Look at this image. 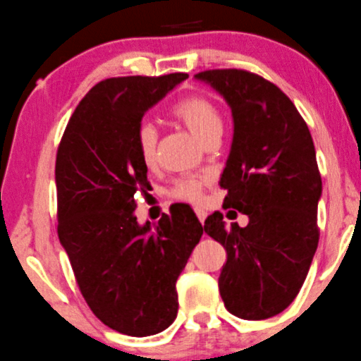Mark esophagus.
Segmentation results:
<instances>
[{
  "instance_id": "esophagus-1",
  "label": "esophagus",
  "mask_w": 361,
  "mask_h": 361,
  "mask_svg": "<svg viewBox=\"0 0 361 361\" xmlns=\"http://www.w3.org/2000/svg\"><path fill=\"white\" fill-rule=\"evenodd\" d=\"M195 214H197V218H199V221L204 225V221H206V212H204L202 209H195Z\"/></svg>"
}]
</instances>
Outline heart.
Wrapping results in <instances>:
<instances>
[{"label": "heart", "instance_id": "obj_1", "mask_svg": "<svg viewBox=\"0 0 361 361\" xmlns=\"http://www.w3.org/2000/svg\"><path fill=\"white\" fill-rule=\"evenodd\" d=\"M171 116L190 130L206 145L211 140L221 138L223 117L218 105L202 94H188L171 107ZM136 152L147 168L155 164L157 157V131L150 123H142L135 136ZM206 178H185L176 181L171 190L174 200L199 204L202 200Z\"/></svg>", "mask_w": 361, "mask_h": 361}]
</instances>
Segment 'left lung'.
I'll use <instances>...</instances> for the list:
<instances>
[{"label":"left lung","instance_id":"1","mask_svg":"<svg viewBox=\"0 0 361 361\" xmlns=\"http://www.w3.org/2000/svg\"><path fill=\"white\" fill-rule=\"evenodd\" d=\"M195 78L231 109L233 142L219 181L226 190L223 207L249 216L244 228L226 226L221 212L204 223L226 249L219 294L235 317L264 320L294 301L318 247L322 176L313 138L290 98L261 75L212 69Z\"/></svg>","mask_w":361,"mask_h":361}]
</instances>
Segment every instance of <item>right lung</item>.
Instances as JSON below:
<instances>
[{
  "instance_id": "right-lung-1",
  "label": "right lung",
  "mask_w": 361,
  "mask_h": 361,
  "mask_svg": "<svg viewBox=\"0 0 361 361\" xmlns=\"http://www.w3.org/2000/svg\"><path fill=\"white\" fill-rule=\"evenodd\" d=\"M188 74L100 81L69 119L55 162L60 244L98 320L133 337L154 336L178 313L176 280L204 228L190 207L138 225L135 193L149 188L135 136L152 105Z\"/></svg>"
}]
</instances>
